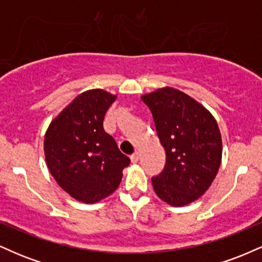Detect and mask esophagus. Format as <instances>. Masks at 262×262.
Instances as JSON below:
<instances>
[{"instance_id": "34e87169", "label": "esophagus", "mask_w": 262, "mask_h": 262, "mask_svg": "<svg viewBox=\"0 0 262 262\" xmlns=\"http://www.w3.org/2000/svg\"><path fill=\"white\" fill-rule=\"evenodd\" d=\"M130 160H132V162H133V164H135V162H138V160H139V152L135 151L134 154L130 156Z\"/></svg>"}]
</instances>
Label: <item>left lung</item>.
<instances>
[{"label":"left lung","instance_id":"8db88e82","mask_svg":"<svg viewBox=\"0 0 262 262\" xmlns=\"http://www.w3.org/2000/svg\"><path fill=\"white\" fill-rule=\"evenodd\" d=\"M151 111L166 152L160 175L152 177L159 198L182 207L200 198L215 179L222 161V137L214 117L202 104L172 87L141 96Z\"/></svg>","mask_w":262,"mask_h":262}]
</instances>
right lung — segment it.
Here are the masks:
<instances>
[{
  "label": "right lung",
  "instance_id": "right-lung-1",
  "mask_svg": "<svg viewBox=\"0 0 262 262\" xmlns=\"http://www.w3.org/2000/svg\"><path fill=\"white\" fill-rule=\"evenodd\" d=\"M116 96L101 89L77 96L50 123L44 137L47 166L75 200L95 203L116 191L130 159L103 129Z\"/></svg>",
  "mask_w": 262,
  "mask_h": 262
}]
</instances>
